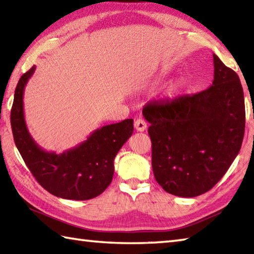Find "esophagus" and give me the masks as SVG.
<instances>
[{"instance_id":"obj_1","label":"esophagus","mask_w":254,"mask_h":254,"mask_svg":"<svg viewBox=\"0 0 254 254\" xmlns=\"http://www.w3.org/2000/svg\"><path fill=\"white\" fill-rule=\"evenodd\" d=\"M134 127H135L136 131L143 132L145 128H147V123H145V121L142 119H137V120H135V122H134Z\"/></svg>"}]
</instances>
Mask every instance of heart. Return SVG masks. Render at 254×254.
I'll list each match as a JSON object with an SVG mask.
<instances>
[{
    "mask_svg": "<svg viewBox=\"0 0 254 254\" xmlns=\"http://www.w3.org/2000/svg\"><path fill=\"white\" fill-rule=\"evenodd\" d=\"M184 86H185V81L184 80L176 81V83H174L173 85L170 86V88H169V91H168L169 96L177 95V94L184 88Z\"/></svg>",
    "mask_w": 254,
    "mask_h": 254,
    "instance_id": "1",
    "label": "heart"
}]
</instances>
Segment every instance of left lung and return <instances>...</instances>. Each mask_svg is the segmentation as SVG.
Wrapping results in <instances>:
<instances>
[{"instance_id":"1","label":"left lung","mask_w":254,"mask_h":254,"mask_svg":"<svg viewBox=\"0 0 254 254\" xmlns=\"http://www.w3.org/2000/svg\"><path fill=\"white\" fill-rule=\"evenodd\" d=\"M214 80L205 91L143 107L150 123L152 169L171 195L196 197L220 182L238 156L246 127L238 74L216 55Z\"/></svg>"}]
</instances>
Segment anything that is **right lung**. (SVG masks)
Instances as JSON below:
<instances>
[{"instance_id": "obj_1", "label": "right lung", "mask_w": 254, "mask_h": 254, "mask_svg": "<svg viewBox=\"0 0 254 254\" xmlns=\"http://www.w3.org/2000/svg\"><path fill=\"white\" fill-rule=\"evenodd\" d=\"M36 67L21 76L11 110L14 143L25 165L47 191L60 198L87 200L109 187L114 158L133 133V120L110 124L94 131L87 140L63 153L48 152L37 144L24 120L23 93Z\"/></svg>"}]
</instances>
